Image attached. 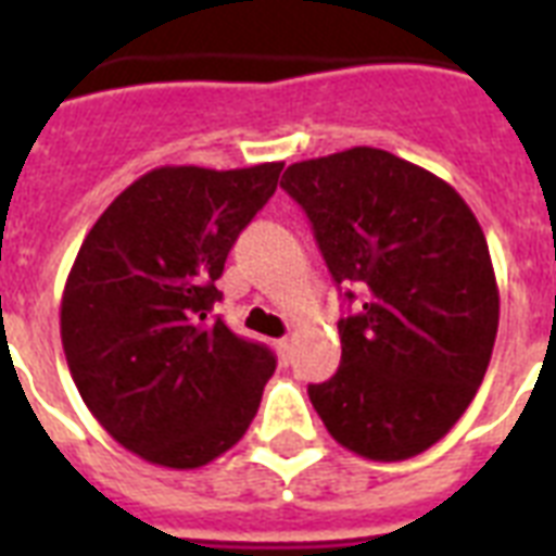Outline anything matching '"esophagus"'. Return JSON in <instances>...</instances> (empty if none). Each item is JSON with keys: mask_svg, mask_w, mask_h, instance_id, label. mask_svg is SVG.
<instances>
[{"mask_svg": "<svg viewBox=\"0 0 556 556\" xmlns=\"http://www.w3.org/2000/svg\"><path fill=\"white\" fill-rule=\"evenodd\" d=\"M274 349H277V355H279V361H282V364H288V361H291V340H288V338L277 340V343H274Z\"/></svg>", "mask_w": 556, "mask_h": 556, "instance_id": "1", "label": "esophagus"}]
</instances>
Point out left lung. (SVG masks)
I'll return each instance as SVG.
<instances>
[{
	"label": "left lung",
	"mask_w": 556,
	"mask_h": 556,
	"mask_svg": "<svg viewBox=\"0 0 556 556\" xmlns=\"http://www.w3.org/2000/svg\"><path fill=\"white\" fill-rule=\"evenodd\" d=\"M279 187L305 210L349 303L338 371L308 387L331 439L404 462L462 418L491 364L500 291L473 210L447 181L355 147L291 164Z\"/></svg>",
	"instance_id": "obj_1"
}]
</instances>
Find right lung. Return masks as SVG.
<instances>
[{
    "mask_svg": "<svg viewBox=\"0 0 556 556\" xmlns=\"http://www.w3.org/2000/svg\"><path fill=\"white\" fill-rule=\"evenodd\" d=\"M279 173V161L152 169L83 239L60 308L65 361L100 427L152 465H207L260 409L277 357L210 312Z\"/></svg>",
    "mask_w": 556,
    "mask_h": 556,
    "instance_id": "right-lung-1",
    "label": "right lung"
}]
</instances>
